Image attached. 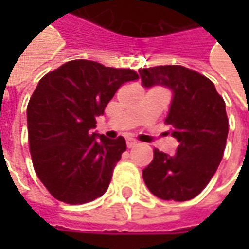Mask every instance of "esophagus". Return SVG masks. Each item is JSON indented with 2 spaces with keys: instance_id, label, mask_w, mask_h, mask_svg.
<instances>
[{
  "instance_id": "obj_1",
  "label": "esophagus",
  "mask_w": 249,
  "mask_h": 249,
  "mask_svg": "<svg viewBox=\"0 0 249 249\" xmlns=\"http://www.w3.org/2000/svg\"><path fill=\"white\" fill-rule=\"evenodd\" d=\"M126 144H127V148H134V147L137 145V141H136V140H133V139H127Z\"/></svg>"
}]
</instances>
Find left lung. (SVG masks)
Listing matches in <instances>:
<instances>
[{
	"mask_svg": "<svg viewBox=\"0 0 249 249\" xmlns=\"http://www.w3.org/2000/svg\"><path fill=\"white\" fill-rule=\"evenodd\" d=\"M142 86H166L173 100L165 123L178 147L175 155L154 149L142 170L148 190L160 199L188 201L211 181L223 158L229 133L225 100L204 74L180 65L139 71Z\"/></svg>",
	"mask_w": 249,
	"mask_h": 249,
	"instance_id": "obj_1",
	"label": "left lung"
}]
</instances>
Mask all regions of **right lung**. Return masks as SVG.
<instances>
[{"instance_id":"1","label":"right lung","mask_w":249,"mask_h":249,"mask_svg":"<svg viewBox=\"0 0 249 249\" xmlns=\"http://www.w3.org/2000/svg\"><path fill=\"white\" fill-rule=\"evenodd\" d=\"M137 79L131 69L74 59L38 82L27 105L29 147L34 170L53 198L80 205L108 190L126 141L91 129L120 86Z\"/></svg>"}]
</instances>
